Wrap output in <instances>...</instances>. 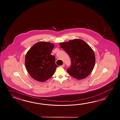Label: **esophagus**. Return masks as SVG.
<instances>
[{"label": "esophagus", "instance_id": "esophagus-1", "mask_svg": "<svg viewBox=\"0 0 120 120\" xmlns=\"http://www.w3.org/2000/svg\"><path fill=\"white\" fill-rule=\"evenodd\" d=\"M64 65H65V64H62V65H61L60 67H62V68H64Z\"/></svg>", "mask_w": 120, "mask_h": 120}]
</instances>
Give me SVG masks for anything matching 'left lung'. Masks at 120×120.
<instances>
[{
	"label": "left lung",
	"mask_w": 120,
	"mask_h": 120,
	"mask_svg": "<svg viewBox=\"0 0 120 120\" xmlns=\"http://www.w3.org/2000/svg\"><path fill=\"white\" fill-rule=\"evenodd\" d=\"M59 45L71 60V65L67 69L71 76L77 79H82L91 73L95 64V57L93 49L86 42L81 39H74L60 43Z\"/></svg>",
	"instance_id": "8db88e82"
}]
</instances>
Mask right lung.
Here are the masks:
<instances>
[{
    "label": "right lung",
    "mask_w": 120,
    "mask_h": 120,
    "mask_svg": "<svg viewBox=\"0 0 120 120\" xmlns=\"http://www.w3.org/2000/svg\"><path fill=\"white\" fill-rule=\"evenodd\" d=\"M53 44L39 42L28 51L25 57V66L28 73L35 80L43 82L54 74L58 67L55 57L51 54Z\"/></svg>",
    "instance_id": "right-lung-1"
}]
</instances>
